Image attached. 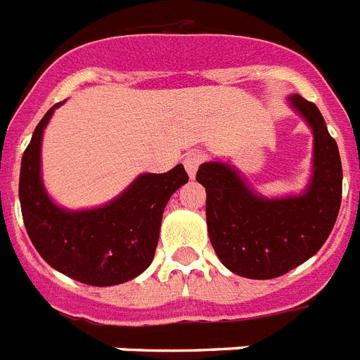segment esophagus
Here are the masks:
<instances>
[{
  "label": "esophagus",
  "instance_id": "obj_1",
  "mask_svg": "<svg viewBox=\"0 0 360 360\" xmlns=\"http://www.w3.org/2000/svg\"><path fill=\"white\" fill-rule=\"evenodd\" d=\"M202 162H204V158H202V155H198V153H188V155H185L183 164H185L186 174L191 175V177H194Z\"/></svg>",
  "mask_w": 360,
  "mask_h": 360
}]
</instances>
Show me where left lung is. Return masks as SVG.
Returning a JSON list of instances; mask_svg holds the SVG:
<instances>
[{"mask_svg": "<svg viewBox=\"0 0 360 360\" xmlns=\"http://www.w3.org/2000/svg\"><path fill=\"white\" fill-rule=\"evenodd\" d=\"M287 101L314 134L311 177L300 194L262 196L229 162H204L196 174L207 194L211 245L230 271L247 279L279 278L311 259L333 232L342 202L338 145L323 115L298 94Z\"/></svg>", "mask_w": 360, "mask_h": 360, "instance_id": "1", "label": "left lung"}]
</instances>
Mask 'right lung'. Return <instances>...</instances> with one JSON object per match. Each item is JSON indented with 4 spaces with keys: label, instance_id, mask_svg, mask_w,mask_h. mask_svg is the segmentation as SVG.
I'll list each match as a JSON object with an SVG mask.
<instances>
[{
    "label": "right lung",
    "instance_id": "add662e5",
    "mask_svg": "<svg viewBox=\"0 0 360 360\" xmlns=\"http://www.w3.org/2000/svg\"><path fill=\"white\" fill-rule=\"evenodd\" d=\"M52 105L35 128L20 164L22 219L37 253L68 278L111 287L143 274L155 259L162 213L188 181L183 164L166 174H141L111 202L92 210H68L49 196L41 177V143Z\"/></svg>",
    "mask_w": 360,
    "mask_h": 360
}]
</instances>
